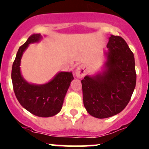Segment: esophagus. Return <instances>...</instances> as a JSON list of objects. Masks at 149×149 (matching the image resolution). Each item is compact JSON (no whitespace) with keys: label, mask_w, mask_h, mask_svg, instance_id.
<instances>
[{"label":"esophagus","mask_w":149,"mask_h":149,"mask_svg":"<svg viewBox=\"0 0 149 149\" xmlns=\"http://www.w3.org/2000/svg\"><path fill=\"white\" fill-rule=\"evenodd\" d=\"M86 73V68L83 65L78 66L76 70V76L79 79H82L83 77H84Z\"/></svg>","instance_id":"34e87169"}]
</instances>
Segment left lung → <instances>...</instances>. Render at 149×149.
<instances>
[{
  "label": "left lung",
  "mask_w": 149,
  "mask_h": 149,
  "mask_svg": "<svg viewBox=\"0 0 149 149\" xmlns=\"http://www.w3.org/2000/svg\"><path fill=\"white\" fill-rule=\"evenodd\" d=\"M106 46L103 70L81 81L84 106L91 116L98 118L121 112L136 83L134 56L124 39L111 35Z\"/></svg>",
  "instance_id": "left-lung-1"
}]
</instances>
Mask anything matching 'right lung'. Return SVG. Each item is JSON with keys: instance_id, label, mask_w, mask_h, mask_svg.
Listing matches in <instances>:
<instances>
[{"instance_id": "add662e5", "label": "right lung", "mask_w": 149, "mask_h": 149, "mask_svg": "<svg viewBox=\"0 0 149 149\" xmlns=\"http://www.w3.org/2000/svg\"><path fill=\"white\" fill-rule=\"evenodd\" d=\"M41 39L40 33L33 34L20 47L13 63L11 79L15 96L25 109L37 116L51 117L61 110L73 76L71 71H61L49 82L40 85L30 84L24 79L20 68L22 56L29 44L38 43Z\"/></svg>"}]
</instances>
